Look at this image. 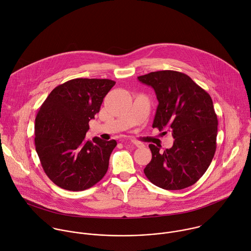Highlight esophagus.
<instances>
[{
  "label": "esophagus",
  "mask_w": 251,
  "mask_h": 251,
  "mask_svg": "<svg viewBox=\"0 0 251 251\" xmlns=\"http://www.w3.org/2000/svg\"><path fill=\"white\" fill-rule=\"evenodd\" d=\"M131 143L134 144L137 148H143V147H144V144L141 143V142H139V141H137V140H131Z\"/></svg>",
  "instance_id": "esophagus-1"
}]
</instances>
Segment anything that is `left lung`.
<instances>
[{"instance_id":"8db88e82","label":"left lung","mask_w":251,"mask_h":251,"mask_svg":"<svg viewBox=\"0 0 251 251\" xmlns=\"http://www.w3.org/2000/svg\"><path fill=\"white\" fill-rule=\"evenodd\" d=\"M153 88L158 105L153 128H169L171 149L160 152L151 144L152 157L144 169L147 178L164 190L193 186L209 167L215 151L218 119L209 94L190 76L174 70L151 72L138 77Z\"/></svg>"}]
</instances>
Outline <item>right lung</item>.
<instances>
[{"label": "right lung", "mask_w": 251, "mask_h": 251, "mask_svg": "<svg viewBox=\"0 0 251 251\" xmlns=\"http://www.w3.org/2000/svg\"><path fill=\"white\" fill-rule=\"evenodd\" d=\"M114 85L109 79H72L55 87L41 105L35 119L36 151L59 188L84 191L105 175L116 141H88L85 136Z\"/></svg>", "instance_id": "obj_1"}]
</instances>
